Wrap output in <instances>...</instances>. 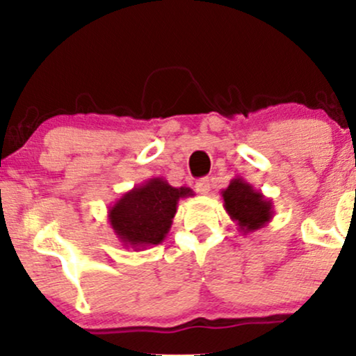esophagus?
I'll return each instance as SVG.
<instances>
[{
	"mask_svg": "<svg viewBox=\"0 0 356 356\" xmlns=\"http://www.w3.org/2000/svg\"><path fill=\"white\" fill-rule=\"evenodd\" d=\"M195 191L199 192V194H209V191H211V181L207 177H202V179H199L197 182H195Z\"/></svg>",
	"mask_w": 356,
	"mask_h": 356,
	"instance_id": "1",
	"label": "esophagus"
}]
</instances>
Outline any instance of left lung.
Listing matches in <instances>:
<instances>
[{
    "label": "left lung",
    "instance_id": "1",
    "mask_svg": "<svg viewBox=\"0 0 356 356\" xmlns=\"http://www.w3.org/2000/svg\"><path fill=\"white\" fill-rule=\"evenodd\" d=\"M226 209L232 222H236L239 232L248 234L264 227L275 216L273 201L256 191L243 177H234L229 186L220 192Z\"/></svg>",
    "mask_w": 356,
    "mask_h": 356
}]
</instances>
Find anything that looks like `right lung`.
I'll list each match as a JSON object with an SVG mask.
<instances>
[{"mask_svg": "<svg viewBox=\"0 0 356 356\" xmlns=\"http://www.w3.org/2000/svg\"><path fill=\"white\" fill-rule=\"evenodd\" d=\"M192 195L189 187H172L164 177L147 179L108 207L110 227L124 248L157 246L169 234L179 201Z\"/></svg>", "mask_w": 356, "mask_h": 356, "instance_id": "add662e5", "label": "right lung"}]
</instances>
